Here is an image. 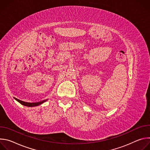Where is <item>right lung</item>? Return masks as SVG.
I'll use <instances>...</instances> for the list:
<instances>
[{
  "label": "right lung",
  "mask_w": 150,
  "mask_h": 150,
  "mask_svg": "<svg viewBox=\"0 0 150 150\" xmlns=\"http://www.w3.org/2000/svg\"><path fill=\"white\" fill-rule=\"evenodd\" d=\"M16 100L19 102L21 104H23L24 105H25V106H28V107H34V106H37V105H38L41 104H42V103H44L46 101V100H42V101H41L40 102H37V103H27V102H25V101H23L21 100H18L16 98Z\"/></svg>",
  "instance_id": "right-lung-1"
}]
</instances>
